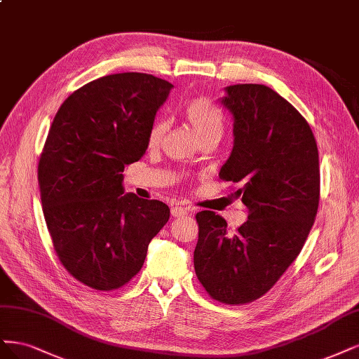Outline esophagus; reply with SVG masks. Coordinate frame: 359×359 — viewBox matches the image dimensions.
<instances>
[{
	"instance_id": "esophagus-1",
	"label": "esophagus",
	"mask_w": 359,
	"mask_h": 359,
	"mask_svg": "<svg viewBox=\"0 0 359 359\" xmlns=\"http://www.w3.org/2000/svg\"><path fill=\"white\" fill-rule=\"evenodd\" d=\"M170 214L172 217H184V215H189L190 214V208H184V206H180V205H175L170 208Z\"/></svg>"
}]
</instances>
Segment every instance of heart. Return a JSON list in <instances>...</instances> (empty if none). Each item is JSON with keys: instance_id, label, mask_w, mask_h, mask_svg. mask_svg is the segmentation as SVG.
<instances>
[{"instance_id": "obj_1", "label": "heart", "mask_w": 359, "mask_h": 359, "mask_svg": "<svg viewBox=\"0 0 359 359\" xmlns=\"http://www.w3.org/2000/svg\"><path fill=\"white\" fill-rule=\"evenodd\" d=\"M182 116L189 123L197 140L203 142H218L222 130H224V116L218 107L205 97H197L190 101L182 109ZM168 130V121L165 118H157L150 126L147 135V144L150 148H156L162 142Z\"/></svg>"}]
</instances>
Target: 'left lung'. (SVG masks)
I'll use <instances>...</instances> for the list:
<instances>
[{"label": "left lung", "instance_id": "left-lung-1", "mask_svg": "<svg viewBox=\"0 0 359 359\" xmlns=\"http://www.w3.org/2000/svg\"><path fill=\"white\" fill-rule=\"evenodd\" d=\"M234 145L221 181L241 184L234 197L248 219L234 231L212 211L196 214L194 270L206 292L239 306L264 295L300 254L319 205V156L313 132L287 100L264 84L226 88Z\"/></svg>", "mask_w": 359, "mask_h": 359}]
</instances>
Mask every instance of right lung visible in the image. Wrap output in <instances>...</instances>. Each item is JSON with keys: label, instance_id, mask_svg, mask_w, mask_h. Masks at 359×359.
<instances>
[{"label": "right lung", "instance_id": "obj_1", "mask_svg": "<svg viewBox=\"0 0 359 359\" xmlns=\"http://www.w3.org/2000/svg\"><path fill=\"white\" fill-rule=\"evenodd\" d=\"M172 88L151 74H111L72 92L53 118L39 162L43 212L59 262L89 288L126 285L169 219L163 202L123 194L121 172L144 156Z\"/></svg>", "mask_w": 359, "mask_h": 359}]
</instances>
